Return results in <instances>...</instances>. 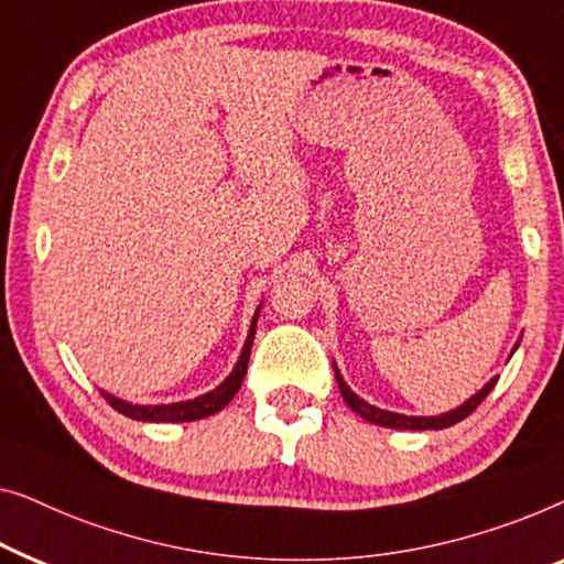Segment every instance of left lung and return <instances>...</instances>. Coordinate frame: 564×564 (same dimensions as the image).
<instances>
[{
    "mask_svg": "<svg viewBox=\"0 0 564 564\" xmlns=\"http://www.w3.org/2000/svg\"><path fill=\"white\" fill-rule=\"evenodd\" d=\"M519 347V345H517ZM513 347V350H517ZM513 355V352H511ZM335 378H337V386H339V393H343V399L347 401V406H350L355 414H360L365 422L370 424H378V426H388V430H414V432H424V430H447V426L463 422L465 416H470L475 409L480 406L482 399L494 391L496 380L498 378H490L486 386L480 388L478 393L473 395V399H467L463 406L447 411V414H440V416H403V414H393V411H383V409H376L370 406L368 401H362L358 393L350 391V386L345 383L343 376H339V370L335 368Z\"/></svg>",
    "mask_w": 564,
    "mask_h": 564,
    "instance_id": "1",
    "label": "left lung"
}]
</instances>
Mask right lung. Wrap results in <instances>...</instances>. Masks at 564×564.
Masks as SVG:
<instances>
[{
	"instance_id": "1",
	"label": "right lung",
	"mask_w": 564,
	"mask_h": 564,
	"mask_svg": "<svg viewBox=\"0 0 564 564\" xmlns=\"http://www.w3.org/2000/svg\"><path fill=\"white\" fill-rule=\"evenodd\" d=\"M256 324H258V312H256V316H252L248 339H245V347L240 352V360H237V365H235V370L229 372V376L221 380V383L209 393L196 395V399H192V401L158 403V406H140V403H127L122 399H115L112 393H105V391H101V395H105L107 403L115 411H120V414L130 416V419H138V422H196V419L217 414V411L225 409L227 403L235 399V393L240 391L245 372H248L252 339H256Z\"/></svg>"
}]
</instances>
